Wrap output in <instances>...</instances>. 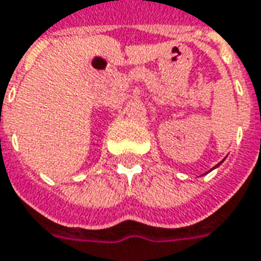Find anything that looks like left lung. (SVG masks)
I'll return each mask as SVG.
<instances>
[{
  "label": "left lung",
  "mask_w": 261,
  "mask_h": 261,
  "mask_svg": "<svg viewBox=\"0 0 261 261\" xmlns=\"http://www.w3.org/2000/svg\"><path fill=\"white\" fill-rule=\"evenodd\" d=\"M222 162H223V160H222ZM222 162H221V163H222ZM221 163H219V164H221ZM219 164H216V166H215V167H214V169H216V167H218V166H219ZM214 169H211L210 171H212V170H214Z\"/></svg>",
  "instance_id": "left-lung-1"
}]
</instances>
